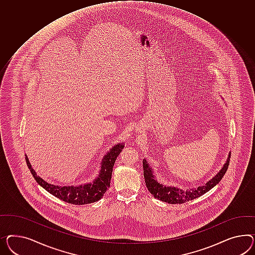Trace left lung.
<instances>
[{
    "label": "left lung",
    "instance_id": "1",
    "mask_svg": "<svg viewBox=\"0 0 255 255\" xmlns=\"http://www.w3.org/2000/svg\"><path fill=\"white\" fill-rule=\"evenodd\" d=\"M230 160V154L228 155L227 162L225 163L224 167L221 169L220 172H218L214 178L207 182L204 186H200L195 189H187V190H182L176 187H171V186H162L157 182L155 179V176L153 175V171L151 168L148 166L146 160H143V169H144V177H145V185L148 189V191L151 193L152 195L158 199V200L168 202L171 204H183L189 200H195L202 196L203 194L208 192L210 189H212L214 186H216L221 179L224 177L225 173L227 172V168L229 165Z\"/></svg>",
    "mask_w": 255,
    "mask_h": 255
}]
</instances>
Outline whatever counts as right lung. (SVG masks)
Listing matches in <instances>:
<instances>
[{"label":"right lung","mask_w":255,"mask_h":255,"mask_svg":"<svg viewBox=\"0 0 255 255\" xmlns=\"http://www.w3.org/2000/svg\"><path fill=\"white\" fill-rule=\"evenodd\" d=\"M124 147V144L114 145L110 149V151L104 157L103 161L101 163V171L99 172L97 179L91 184L83 186H58L51 185L36 174L34 170L31 168L27 156L26 162L36 182L45 190H47L53 196L66 202L75 205H83L100 200L103 197L104 193H106L109 189L113 166L119 154Z\"/></svg>","instance_id":"right-lung-1"}]
</instances>
